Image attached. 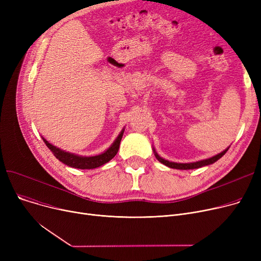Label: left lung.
<instances>
[{"label":"left lung","instance_id":"obj_1","mask_svg":"<svg viewBox=\"0 0 261 261\" xmlns=\"http://www.w3.org/2000/svg\"><path fill=\"white\" fill-rule=\"evenodd\" d=\"M228 150V148H226L224 151L218 153L217 155L215 156H212L210 159H206V160H201V161H198V162H193V163H175V162H170V161H167L165 159H163L162 156H160L156 152L155 150H153L154 151V155L155 158L158 159L159 162H161L162 164H164V165L168 166L169 168H173V169H180V170H188V169H196V168H201L203 166H207V165H211V164H214L215 162H217L219 159H221Z\"/></svg>","mask_w":261,"mask_h":261}]
</instances>
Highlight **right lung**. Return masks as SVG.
<instances>
[{
	"mask_svg": "<svg viewBox=\"0 0 261 261\" xmlns=\"http://www.w3.org/2000/svg\"><path fill=\"white\" fill-rule=\"evenodd\" d=\"M123 131H125V129H122L120 131V133L118 134V136L115 139L113 144L110 146L106 150V151H103L102 153H100L98 155H93V156H82V155H78L75 153L64 151V150L57 148L56 146H54L50 143H48V141H46L44 138H42V139H43V142L45 143V145L47 146V148H49V150L53 152V154L56 156V159H58L60 162L65 164L66 166L78 168V169H94V168L102 166L103 164L108 163L109 161H111L116 155V153L118 152L121 138L123 135Z\"/></svg>",
	"mask_w": 261,
	"mask_h": 261,
	"instance_id": "right-lung-1",
	"label": "right lung"
}]
</instances>
